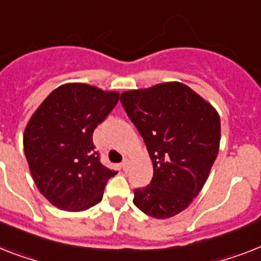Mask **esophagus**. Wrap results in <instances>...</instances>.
I'll return each mask as SVG.
<instances>
[{"mask_svg":"<svg viewBox=\"0 0 261 261\" xmlns=\"http://www.w3.org/2000/svg\"><path fill=\"white\" fill-rule=\"evenodd\" d=\"M128 166H130V160L128 158H124L123 162H122V169H123L124 171L128 170Z\"/></svg>","mask_w":261,"mask_h":261,"instance_id":"esophagus-1","label":"esophagus"}]
</instances>
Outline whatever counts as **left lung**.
Here are the masks:
<instances>
[{"instance_id":"obj_1","label":"left lung","mask_w":261,"mask_h":261,"mask_svg":"<svg viewBox=\"0 0 261 261\" xmlns=\"http://www.w3.org/2000/svg\"><path fill=\"white\" fill-rule=\"evenodd\" d=\"M120 103L154 167L150 185L134 190L135 206L154 219L178 215L198 196L219 154V114L178 82L126 91Z\"/></svg>"}]
</instances>
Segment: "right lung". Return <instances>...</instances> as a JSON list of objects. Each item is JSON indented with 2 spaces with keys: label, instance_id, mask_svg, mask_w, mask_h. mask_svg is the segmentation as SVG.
Masks as SVG:
<instances>
[{
  "label": "right lung",
  "instance_id": "add662e5",
  "mask_svg": "<svg viewBox=\"0 0 261 261\" xmlns=\"http://www.w3.org/2000/svg\"><path fill=\"white\" fill-rule=\"evenodd\" d=\"M119 100L118 92L69 83L52 91L32 115L24 151L40 193L63 211L80 212L103 198L116 174L95 150L92 134Z\"/></svg>",
  "mask_w": 261,
  "mask_h": 261
}]
</instances>
